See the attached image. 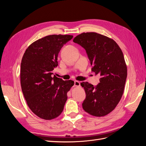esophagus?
<instances>
[{
    "label": "esophagus",
    "instance_id": "34e87169",
    "mask_svg": "<svg viewBox=\"0 0 146 146\" xmlns=\"http://www.w3.org/2000/svg\"><path fill=\"white\" fill-rule=\"evenodd\" d=\"M80 83L78 81H74V86H80Z\"/></svg>",
    "mask_w": 146,
    "mask_h": 146
}]
</instances>
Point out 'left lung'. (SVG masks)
I'll return each instance as SVG.
<instances>
[{"instance_id":"1","label":"left lung","mask_w":146,"mask_h":146,"mask_svg":"<svg viewBox=\"0 0 146 146\" xmlns=\"http://www.w3.org/2000/svg\"><path fill=\"white\" fill-rule=\"evenodd\" d=\"M73 41L85 48L92 72L101 77L96 86L81 83L86 93L82 107L92 116L107 115L116 108L124 90L127 69L123 53L113 39L95 32L81 33Z\"/></svg>"}]
</instances>
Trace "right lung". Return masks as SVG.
<instances>
[{"label":"right lung","instance_id":"right-lung-1","mask_svg":"<svg viewBox=\"0 0 146 146\" xmlns=\"http://www.w3.org/2000/svg\"><path fill=\"white\" fill-rule=\"evenodd\" d=\"M72 35H48L26 49L21 64V85L30 109L39 117L51 120L62 113L67 92L74 84L52 76L61 48Z\"/></svg>","mask_w":146,"mask_h":146}]
</instances>
